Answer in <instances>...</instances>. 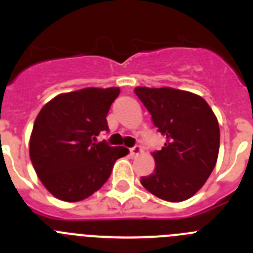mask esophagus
Returning <instances> with one entry per match:
<instances>
[{"instance_id":"1","label":"esophagus","mask_w":253,"mask_h":253,"mask_svg":"<svg viewBox=\"0 0 253 253\" xmlns=\"http://www.w3.org/2000/svg\"><path fill=\"white\" fill-rule=\"evenodd\" d=\"M129 152H130L131 157H135V156H138V154L142 152V148H140L139 146H135V147H133V148L129 149Z\"/></svg>"}]
</instances>
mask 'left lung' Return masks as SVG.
Masks as SVG:
<instances>
[{"mask_svg":"<svg viewBox=\"0 0 253 253\" xmlns=\"http://www.w3.org/2000/svg\"><path fill=\"white\" fill-rule=\"evenodd\" d=\"M135 95L166 138L152 153L153 173L140 178L149 193L166 202H184L202 189L215 167L220 131L216 116L203 97L171 87H135Z\"/></svg>","mask_w":253,"mask_h":253,"instance_id":"left-lung-1","label":"left lung"}]
</instances>
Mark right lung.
<instances>
[{
    "label": "right lung",
    "mask_w": 253,
    "mask_h": 253,
    "mask_svg": "<svg viewBox=\"0 0 253 253\" xmlns=\"http://www.w3.org/2000/svg\"><path fill=\"white\" fill-rule=\"evenodd\" d=\"M119 87H87L51 99L38 114L30 137V160L49 193L75 203L92 195L110 177L124 147L96 143L109 130L106 116Z\"/></svg>",
    "instance_id": "add662e5"
}]
</instances>
